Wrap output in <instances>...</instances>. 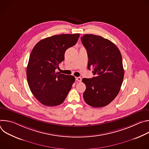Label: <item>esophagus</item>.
Masks as SVG:
<instances>
[{
  "label": "esophagus",
  "mask_w": 149,
  "mask_h": 149,
  "mask_svg": "<svg viewBox=\"0 0 149 149\" xmlns=\"http://www.w3.org/2000/svg\"><path fill=\"white\" fill-rule=\"evenodd\" d=\"M75 80H76L77 81L81 82V80H82V79H81V77H75Z\"/></svg>",
  "instance_id": "1"
}]
</instances>
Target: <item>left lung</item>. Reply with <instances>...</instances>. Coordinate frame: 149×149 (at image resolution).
I'll list each match as a JSON object with an SVG mask.
<instances>
[{"label": "left lung", "mask_w": 149, "mask_h": 149, "mask_svg": "<svg viewBox=\"0 0 149 149\" xmlns=\"http://www.w3.org/2000/svg\"><path fill=\"white\" fill-rule=\"evenodd\" d=\"M87 51L88 68L95 77L83 78L86 90L83 97L93 107L109 104L118 95L124 78L122 57L117 46L101 36L84 35L81 38Z\"/></svg>", "instance_id": "obj_1"}]
</instances>
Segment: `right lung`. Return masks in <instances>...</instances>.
Returning <instances> with one entry per match:
<instances>
[{"instance_id": "right-lung-1", "label": "right lung", "mask_w": 149, "mask_h": 149, "mask_svg": "<svg viewBox=\"0 0 149 149\" xmlns=\"http://www.w3.org/2000/svg\"><path fill=\"white\" fill-rule=\"evenodd\" d=\"M79 37V33L54 35L40 40L33 47L26 77L32 93L43 105H60L70 91L75 77L55 70L64 60L66 50L76 44Z\"/></svg>"}]
</instances>
